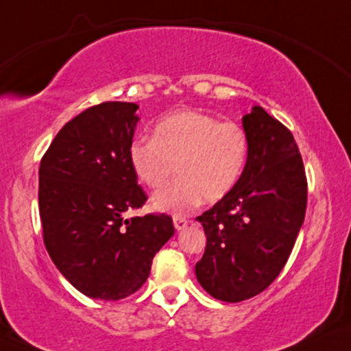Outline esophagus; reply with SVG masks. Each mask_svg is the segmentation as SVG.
I'll use <instances>...</instances> for the list:
<instances>
[{
	"label": "esophagus",
	"mask_w": 351,
	"mask_h": 351,
	"mask_svg": "<svg viewBox=\"0 0 351 351\" xmlns=\"http://www.w3.org/2000/svg\"><path fill=\"white\" fill-rule=\"evenodd\" d=\"M173 223H175V228L178 230H184L186 227H188V223H189V220L188 219H184V217H180V215H175L173 217Z\"/></svg>",
	"instance_id": "esophagus-1"
}]
</instances>
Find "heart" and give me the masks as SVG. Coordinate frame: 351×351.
I'll use <instances>...</instances> for the list:
<instances>
[{
    "label": "heart",
    "mask_w": 351,
    "mask_h": 351,
    "mask_svg": "<svg viewBox=\"0 0 351 351\" xmlns=\"http://www.w3.org/2000/svg\"><path fill=\"white\" fill-rule=\"evenodd\" d=\"M130 163L136 178L158 189L171 178L178 180L152 196V208L186 214L202 197L220 201L245 173L250 139L237 123L220 121L199 110H176L158 119L152 139H137L130 145Z\"/></svg>",
    "instance_id": "b5f03b06"
}]
</instances>
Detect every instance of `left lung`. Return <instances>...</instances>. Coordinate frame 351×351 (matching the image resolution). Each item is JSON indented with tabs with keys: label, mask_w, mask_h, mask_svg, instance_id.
I'll return each instance as SVG.
<instances>
[{
	"label": "left lung",
	"mask_w": 351,
	"mask_h": 351,
	"mask_svg": "<svg viewBox=\"0 0 351 351\" xmlns=\"http://www.w3.org/2000/svg\"><path fill=\"white\" fill-rule=\"evenodd\" d=\"M250 157L238 184L197 217L207 237L196 277L208 295L238 303L282 272L304 221L308 181L293 134L263 106L243 117Z\"/></svg>",
	"instance_id": "obj_1"
}]
</instances>
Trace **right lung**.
<instances>
[{"label":"right lung","instance_id":"1","mask_svg":"<svg viewBox=\"0 0 351 351\" xmlns=\"http://www.w3.org/2000/svg\"><path fill=\"white\" fill-rule=\"evenodd\" d=\"M137 108L104 101L84 110L40 162L43 243L66 280L94 300L117 301L139 290L175 233L170 215L126 217L147 201L128 157Z\"/></svg>","mask_w":351,"mask_h":351}]
</instances>
